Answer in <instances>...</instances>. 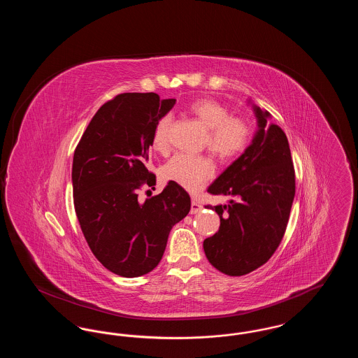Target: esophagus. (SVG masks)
<instances>
[{"instance_id": "1", "label": "esophagus", "mask_w": 358, "mask_h": 358, "mask_svg": "<svg viewBox=\"0 0 358 358\" xmlns=\"http://www.w3.org/2000/svg\"><path fill=\"white\" fill-rule=\"evenodd\" d=\"M203 209V206L200 203H197V200H192V205H190V215H196Z\"/></svg>"}]
</instances>
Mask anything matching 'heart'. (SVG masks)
Wrapping results in <instances>:
<instances>
[{
    "mask_svg": "<svg viewBox=\"0 0 358 358\" xmlns=\"http://www.w3.org/2000/svg\"><path fill=\"white\" fill-rule=\"evenodd\" d=\"M189 113L208 129L205 145L209 152L220 159H231L243 153L248 146L252 129L250 122L241 117H231L229 110L216 101L200 99L189 106ZM169 115L155 123L152 145L159 153L169 149ZM213 164L205 155L178 153L173 155L164 166V176L190 192L203 187L213 174Z\"/></svg>",
    "mask_w": 358,
    "mask_h": 358,
    "instance_id": "b5f03b06",
    "label": "heart"
}]
</instances>
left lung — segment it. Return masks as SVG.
Here are the masks:
<instances>
[{
  "label": "left lung",
  "instance_id": "1",
  "mask_svg": "<svg viewBox=\"0 0 358 358\" xmlns=\"http://www.w3.org/2000/svg\"><path fill=\"white\" fill-rule=\"evenodd\" d=\"M252 108L257 122L252 142L208 187L212 194L231 197L228 205H208L219 215L220 228L203 244L209 263L229 276L251 273L273 256L295 196L287 136L268 123V111Z\"/></svg>",
  "mask_w": 358,
  "mask_h": 358
}]
</instances>
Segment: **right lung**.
I'll return each instance as SVG.
<instances>
[{
  "label": "right lung",
  "mask_w": 358,
  "mask_h": 358,
  "mask_svg": "<svg viewBox=\"0 0 358 358\" xmlns=\"http://www.w3.org/2000/svg\"><path fill=\"white\" fill-rule=\"evenodd\" d=\"M176 99L127 92L104 103L87 126L72 162L73 204L95 257L120 276L136 278L157 267L174 224L190 210L187 190L169 181L145 201L142 185H155L148 171L155 123Z\"/></svg>",
  "instance_id": "add662e5"
}]
</instances>
